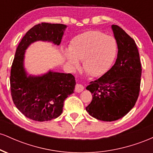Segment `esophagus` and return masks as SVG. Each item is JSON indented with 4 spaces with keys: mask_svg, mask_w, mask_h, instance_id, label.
Returning <instances> with one entry per match:
<instances>
[{
    "mask_svg": "<svg viewBox=\"0 0 153 153\" xmlns=\"http://www.w3.org/2000/svg\"><path fill=\"white\" fill-rule=\"evenodd\" d=\"M84 90V86L80 83H77L75 85V91L78 93H80L82 92V91Z\"/></svg>",
    "mask_w": 153,
    "mask_h": 153,
    "instance_id": "1",
    "label": "esophagus"
}]
</instances>
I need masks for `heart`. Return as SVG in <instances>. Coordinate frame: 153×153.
Instances as JSON below:
<instances>
[{
    "instance_id": "obj_1",
    "label": "heart",
    "mask_w": 153,
    "mask_h": 153,
    "mask_svg": "<svg viewBox=\"0 0 153 153\" xmlns=\"http://www.w3.org/2000/svg\"><path fill=\"white\" fill-rule=\"evenodd\" d=\"M117 41L113 36H106L100 31H88L79 34L71 41L69 50L64 56L73 69L82 60L83 69L93 77L103 75L110 69L116 57Z\"/></svg>"
}]
</instances>
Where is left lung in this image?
<instances>
[{"instance_id": "obj_1", "label": "left lung", "mask_w": 153, "mask_h": 153, "mask_svg": "<svg viewBox=\"0 0 153 153\" xmlns=\"http://www.w3.org/2000/svg\"><path fill=\"white\" fill-rule=\"evenodd\" d=\"M118 53L112 68L86 89L93 99L86 109L98 120L113 122L134 107L140 88L142 67L136 43L121 27L112 25Z\"/></svg>"}]
</instances>
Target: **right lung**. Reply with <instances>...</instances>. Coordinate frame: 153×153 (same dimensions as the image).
<instances>
[{
  "label": "right lung",
  "mask_w": 153,
  "mask_h": 153,
  "mask_svg": "<svg viewBox=\"0 0 153 153\" xmlns=\"http://www.w3.org/2000/svg\"><path fill=\"white\" fill-rule=\"evenodd\" d=\"M66 28L62 24L35 25L26 33L16 51L10 76L12 99L23 114L34 121L45 122L60 116L64 101L74 93L76 82L71 73L49 71L41 75H29L24 68L26 50L38 41L58 46Z\"/></svg>",
  "instance_id": "right-lung-1"
}]
</instances>
